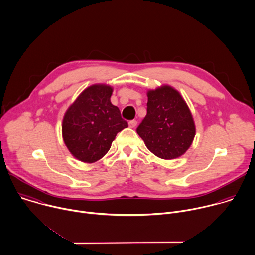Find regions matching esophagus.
Here are the masks:
<instances>
[{
    "instance_id": "esophagus-1",
    "label": "esophagus",
    "mask_w": 255,
    "mask_h": 255,
    "mask_svg": "<svg viewBox=\"0 0 255 255\" xmlns=\"http://www.w3.org/2000/svg\"><path fill=\"white\" fill-rule=\"evenodd\" d=\"M136 125H137V121H136V120H131V121H129V127H130V128H135Z\"/></svg>"
}]
</instances>
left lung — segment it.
<instances>
[{
    "label": "left lung",
    "instance_id": "1",
    "mask_svg": "<svg viewBox=\"0 0 255 255\" xmlns=\"http://www.w3.org/2000/svg\"><path fill=\"white\" fill-rule=\"evenodd\" d=\"M147 114L138 135L155 156L172 160L190 148L196 127L192 113L178 90L168 84L147 91Z\"/></svg>",
    "mask_w": 255,
    "mask_h": 255
}]
</instances>
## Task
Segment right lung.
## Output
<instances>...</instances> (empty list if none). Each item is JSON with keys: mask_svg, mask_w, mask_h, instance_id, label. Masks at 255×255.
Here are the masks:
<instances>
[{"mask_svg": "<svg viewBox=\"0 0 255 255\" xmlns=\"http://www.w3.org/2000/svg\"><path fill=\"white\" fill-rule=\"evenodd\" d=\"M113 87L98 83L83 90L66 110L62 136L74 158L94 163L103 158L118 132L128 127L111 101Z\"/></svg>", "mask_w": 255, "mask_h": 255, "instance_id": "right-lung-1", "label": "right lung"}]
</instances>
